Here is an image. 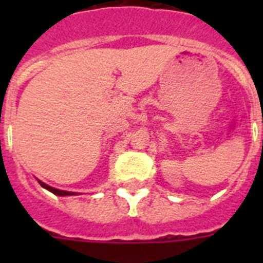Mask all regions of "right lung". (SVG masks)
<instances>
[{
  "label": "right lung",
  "mask_w": 263,
  "mask_h": 263,
  "mask_svg": "<svg viewBox=\"0 0 263 263\" xmlns=\"http://www.w3.org/2000/svg\"><path fill=\"white\" fill-rule=\"evenodd\" d=\"M38 182H39V184L42 185V187H43V188H46V190H48V191H50V192H52V194L58 195V196H68V195H76L75 192L62 191V190H57V188H52V187H50V185L45 184V183H43V182H41V180H38Z\"/></svg>",
  "instance_id": "1"
}]
</instances>
